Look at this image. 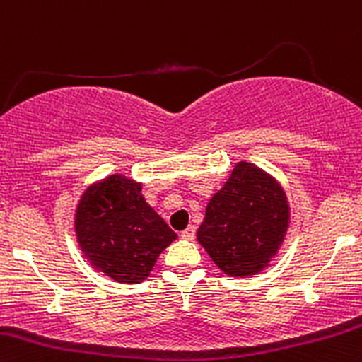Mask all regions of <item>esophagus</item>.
Listing matches in <instances>:
<instances>
[{
  "label": "esophagus",
  "mask_w": 362,
  "mask_h": 362,
  "mask_svg": "<svg viewBox=\"0 0 362 362\" xmlns=\"http://www.w3.org/2000/svg\"><path fill=\"white\" fill-rule=\"evenodd\" d=\"M195 233H197V228H195V226H193V225H189L188 228L182 230V232H181V237H182V238H186V240H192V238L195 237Z\"/></svg>",
  "instance_id": "esophagus-1"
}]
</instances>
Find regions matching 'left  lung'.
<instances>
[{
    "instance_id": "8db88e82",
    "label": "left lung",
    "mask_w": 362,
    "mask_h": 362,
    "mask_svg": "<svg viewBox=\"0 0 362 362\" xmlns=\"http://www.w3.org/2000/svg\"><path fill=\"white\" fill-rule=\"evenodd\" d=\"M288 226L289 204L282 186L259 167L238 162L209 200L197 240L226 275L245 277L268 267Z\"/></svg>"
}]
</instances>
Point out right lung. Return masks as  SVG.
<instances>
[{
    "instance_id": "add662e5",
    "label": "right lung",
    "mask_w": 362,
    "mask_h": 362,
    "mask_svg": "<svg viewBox=\"0 0 362 362\" xmlns=\"http://www.w3.org/2000/svg\"><path fill=\"white\" fill-rule=\"evenodd\" d=\"M78 244L94 268L113 281L139 284L176 233L122 174L88 186L74 214Z\"/></svg>"
}]
</instances>
